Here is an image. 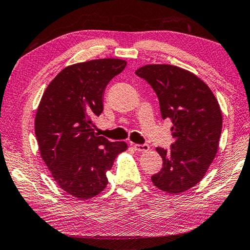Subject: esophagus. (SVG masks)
<instances>
[{
  "label": "esophagus",
  "mask_w": 250,
  "mask_h": 250,
  "mask_svg": "<svg viewBox=\"0 0 250 250\" xmlns=\"http://www.w3.org/2000/svg\"><path fill=\"white\" fill-rule=\"evenodd\" d=\"M133 147L136 151H142V153H145L149 149V146L147 144H133Z\"/></svg>",
  "instance_id": "1"
}]
</instances>
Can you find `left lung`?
Returning <instances> with one entry per match:
<instances>
[{
    "instance_id": "8db88e82",
    "label": "left lung",
    "mask_w": 250,
    "mask_h": 250,
    "mask_svg": "<svg viewBox=\"0 0 250 250\" xmlns=\"http://www.w3.org/2000/svg\"><path fill=\"white\" fill-rule=\"evenodd\" d=\"M153 87L163 119L172 121L174 143L157 147L163 168L151 175L156 188L169 194L199 183L213 161L222 131V114L209 86L194 73L172 65H146L135 71Z\"/></svg>"
}]
</instances>
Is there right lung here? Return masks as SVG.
I'll return each instance as SVG.
<instances>
[{
    "label": "right lung",
    "instance_id": "add662e5",
    "mask_svg": "<svg viewBox=\"0 0 250 250\" xmlns=\"http://www.w3.org/2000/svg\"><path fill=\"white\" fill-rule=\"evenodd\" d=\"M126 62L103 58L68 66L47 85L39 104L34 131L41 157L58 187L78 199L99 195L108 183L106 172L125 142L94 133L107 84Z\"/></svg>",
    "mask_w": 250,
    "mask_h": 250
}]
</instances>
